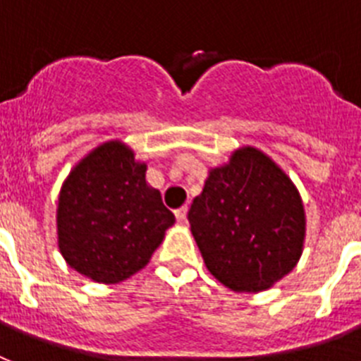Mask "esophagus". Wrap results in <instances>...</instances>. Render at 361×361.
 <instances>
[{"label": "esophagus", "instance_id": "34e87169", "mask_svg": "<svg viewBox=\"0 0 361 361\" xmlns=\"http://www.w3.org/2000/svg\"><path fill=\"white\" fill-rule=\"evenodd\" d=\"M187 211H189V207H187V205H183V207H180V209H176L174 214H176V218H178V222H183V220H185Z\"/></svg>", "mask_w": 361, "mask_h": 361}]
</instances>
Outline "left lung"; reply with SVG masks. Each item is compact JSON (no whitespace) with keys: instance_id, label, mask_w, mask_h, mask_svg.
<instances>
[{"instance_id":"obj_1","label":"left lung","mask_w":361,"mask_h":361,"mask_svg":"<svg viewBox=\"0 0 361 361\" xmlns=\"http://www.w3.org/2000/svg\"><path fill=\"white\" fill-rule=\"evenodd\" d=\"M187 218L207 269L235 292L274 286L301 257V196L257 148H240L227 165L209 172Z\"/></svg>"}]
</instances>
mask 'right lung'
Listing matches in <instances>:
<instances>
[{
    "instance_id": "right-lung-1",
    "label": "right lung",
    "mask_w": 361,
    "mask_h": 361,
    "mask_svg": "<svg viewBox=\"0 0 361 361\" xmlns=\"http://www.w3.org/2000/svg\"><path fill=\"white\" fill-rule=\"evenodd\" d=\"M147 165L119 141L101 145L68 176L56 226L66 262L97 283H121L148 264L174 214L145 180Z\"/></svg>"
}]
</instances>
